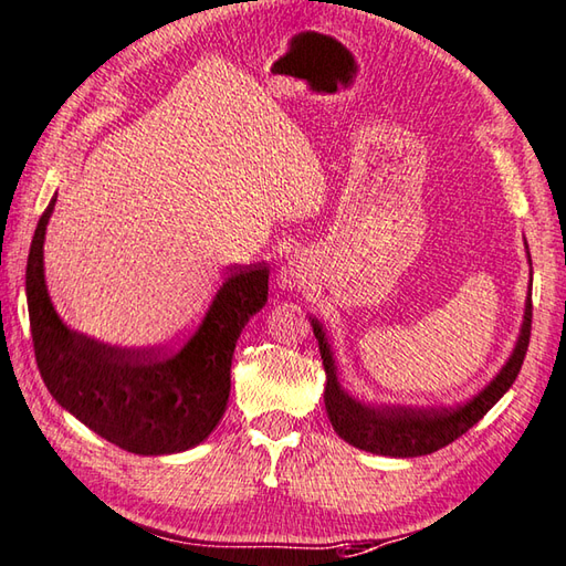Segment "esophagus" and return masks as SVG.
Here are the masks:
<instances>
[{"label": "esophagus", "instance_id": "1", "mask_svg": "<svg viewBox=\"0 0 566 566\" xmlns=\"http://www.w3.org/2000/svg\"><path fill=\"white\" fill-rule=\"evenodd\" d=\"M301 279H303V265L297 261L285 263L281 269V283L283 285H295V283H301Z\"/></svg>", "mask_w": 566, "mask_h": 566}]
</instances>
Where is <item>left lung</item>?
<instances>
[{
    "label": "left lung",
    "mask_w": 566,
    "mask_h": 566,
    "mask_svg": "<svg viewBox=\"0 0 566 566\" xmlns=\"http://www.w3.org/2000/svg\"><path fill=\"white\" fill-rule=\"evenodd\" d=\"M530 253V251H527ZM530 329H532V295H527L525 303V319H522V329L517 337V345L513 355L500 369V375L488 384V387L475 394L471 401L458 403L449 409H411V407H387L375 409L369 403H361L352 399L349 394L339 387L337 369L333 352L325 339L323 327L313 317V333L319 345V357H323V367L327 375L325 384V409L327 419L333 423L339 439H345L355 449L377 453V455H391V458H413L426 455L443 449V446L453 443L455 439L475 426L483 416L495 407L500 397L513 387V381L520 375L522 361L527 355L530 345Z\"/></svg>",
    "instance_id": "8db88e82"
}]
</instances>
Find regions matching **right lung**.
I'll return each mask as SVG.
<instances>
[{"instance_id":"obj_1","label":"right lung","mask_w":566,"mask_h":566,"mask_svg":"<svg viewBox=\"0 0 566 566\" xmlns=\"http://www.w3.org/2000/svg\"><path fill=\"white\" fill-rule=\"evenodd\" d=\"M56 197L39 219L27 261V303L36 365L51 397L123 451L195 449L217 429L231 391V357L243 325L269 301L265 263L239 269L179 349H127L63 325L44 281V237Z\"/></svg>"}]
</instances>
